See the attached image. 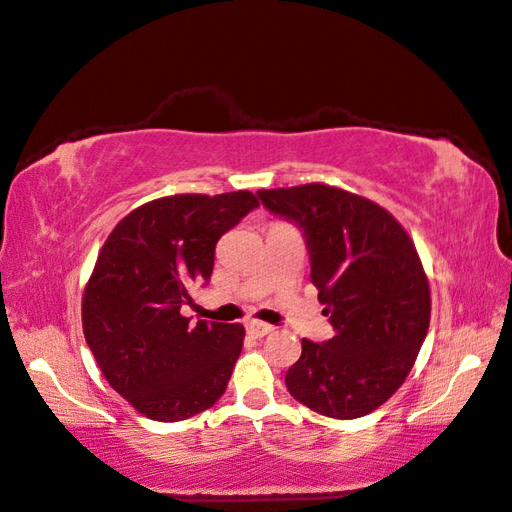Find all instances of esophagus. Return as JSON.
<instances>
[{
    "mask_svg": "<svg viewBox=\"0 0 512 512\" xmlns=\"http://www.w3.org/2000/svg\"><path fill=\"white\" fill-rule=\"evenodd\" d=\"M273 330H275L273 325L262 323V321H248V323H246V332H248L250 336H255V339H262V336L270 334Z\"/></svg>",
    "mask_w": 512,
    "mask_h": 512,
    "instance_id": "1",
    "label": "esophagus"
}]
</instances>
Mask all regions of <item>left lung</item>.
Returning <instances> with one entry per match:
<instances>
[{
	"instance_id": "left-lung-1",
	"label": "left lung",
	"mask_w": 512,
	"mask_h": 512,
	"mask_svg": "<svg viewBox=\"0 0 512 512\" xmlns=\"http://www.w3.org/2000/svg\"><path fill=\"white\" fill-rule=\"evenodd\" d=\"M270 213L295 222L310 279L334 336L301 341L286 387L328 418L372 413L405 383L431 319L429 281L411 237L376 202L330 184L257 191Z\"/></svg>"
}]
</instances>
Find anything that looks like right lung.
Masks as SVG:
<instances>
[{"instance_id": "obj_1", "label": "right lung", "mask_w": 512, "mask_h": 512, "mask_svg": "<svg viewBox=\"0 0 512 512\" xmlns=\"http://www.w3.org/2000/svg\"><path fill=\"white\" fill-rule=\"evenodd\" d=\"M259 202L250 191L169 195L116 224L83 292V334L103 376L143 416L187 420L224 394L244 328L182 317L215 244Z\"/></svg>"}]
</instances>
